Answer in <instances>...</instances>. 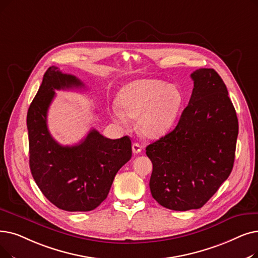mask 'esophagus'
Returning a JSON list of instances; mask_svg holds the SVG:
<instances>
[{"label": "esophagus", "mask_w": 258, "mask_h": 258, "mask_svg": "<svg viewBox=\"0 0 258 258\" xmlns=\"http://www.w3.org/2000/svg\"><path fill=\"white\" fill-rule=\"evenodd\" d=\"M141 151H142V147L139 143H137V142L133 143V153L134 154H139V153H141Z\"/></svg>", "instance_id": "34e87169"}]
</instances>
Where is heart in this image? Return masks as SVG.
I'll return each mask as SVG.
<instances>
[{
    "instance_id": "1",
    "label": "heart",
    "mask_w": 258,
    "mask_h": 258,
    "mask_svg": "<svg viewBox=\"0 0 258 258\" xmlns=\"http://www.w3.org/2000/svg\"><path fill=\"white\" fill-rule=\"evenodd\" d=\"M180 102V94L173 85L156 79L137 80L119 92V109L113 110V117L120 122L126 120L125 116L138 119L142 135L157 138L171 126Z\"/></svg>"
}]
</instances>
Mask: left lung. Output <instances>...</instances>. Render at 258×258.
<instances>
[{
  "label": "left lung",
  "instance_id": "1",
  "mask_svg": "<svg viewBox=\"0 0 258 258\" xmlns=\"http://www.w3.org/2000/svg\"><path fill=\"white\" fill-rule=\"evenodd\" d=\"M194 88L176 127L147 147L153 198L174 211L199 209L230 176L238 119L226 84L213 69L191 74Z\"/></svg>",
  "mask_w": 258,
  "mask_h": 258
}]
</instances>
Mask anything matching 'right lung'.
Segmentation results:
<instances>
[{
    "mask_svg": "<svg viewBox=\"0 0 258 258\" xmlns=\"http://www.w3.org/2000/svg\"><path fill=\"white\" fill-rule=\"evenodd\" d=\"M83 87L77 77L51 66L27 111L32 177L52 205L69 212L96 209L107 197L117 172L132 157L128 136L113 140L93 128L72 147H63L51 137L46 118L54 91Z\"/></svg>",
    "mask_w": 258,
    "mask_h": 258,
    "instance_id": "1",
    "label": "right lung"
}]
</instances>
